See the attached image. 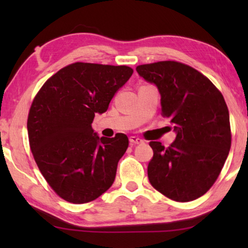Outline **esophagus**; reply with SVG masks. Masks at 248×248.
<instances>
[{
    "label": "esophagus",
    "instance_id": "obj_1",
    "mask_svg": "<svg viewBox=\"0 0 248 248\" xmlns=\"http://www.w3.org/2000/svg\"><path fill=\"white\" fill-rule=\"evenodd\" d=\"M129 141H130V144H131V145H137V144L143 143V140L140 139V138H138V137H134V136L130 137Z\"/></svg>",
    "mask_w": 248,
    "mask_h": 248
}]
</instances>
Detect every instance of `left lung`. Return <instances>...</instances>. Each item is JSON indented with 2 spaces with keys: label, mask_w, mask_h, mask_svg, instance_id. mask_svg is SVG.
<instances>
[{
  "label": "left lung",
  "mask_w": 248,
  "mask_h": 248,
  "mask_svg": "<svg viewBox=\"0 0 248 248\" xmlns=\"http://www.w3.org/2000/svg\"><path fill=\"white\" fill-rule=\"evenodd\" d=\"M137 72L157 87L162 114L176 133L169 148L150 142L154 153L148 166L150 183L171 200L199 198L215 184L231 148L223 96L204 75L176 61L139 65Z\"/></svg>",
  "instance_id": "left-lung-1"
}]
</instances>
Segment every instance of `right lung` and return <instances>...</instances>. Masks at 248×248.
<instances>
[{
	"mask_svg": "<svg viewBox=\"0 0 248 248\" xmlns=\"http://www.w3.org/2000/svg\"><path fill=\"white\" fill-rule=\"evenodd\" d=\"M133 70L125 65L70 64L44 84L31 104L27 129L33 158L57 194L85 203L108 190L128 137H99L92 128Z\"/></svg>",
	"mask_w": 248,
	"mask_h": 248,
	"instance_id": "1",
	"label": "right lung"
}]
</instances>
